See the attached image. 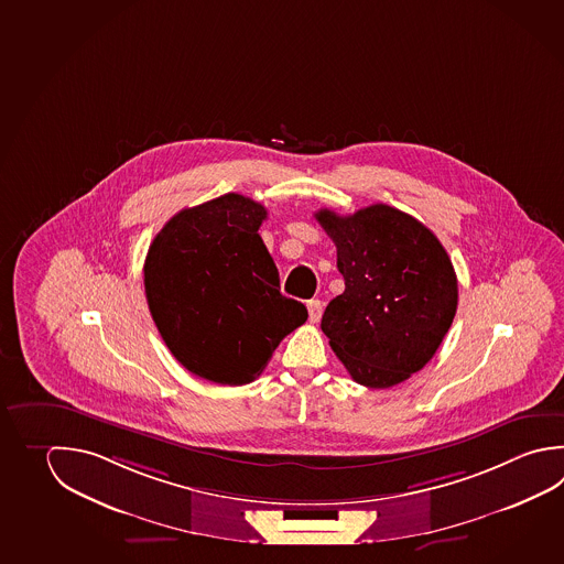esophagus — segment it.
<instances>
[{"instance_id": "34e87169", "label": "esophagus", "mask_w": 564, "mask_h": 564, "mask_svg": "<svg viewBox=\"0 0 564 564\" xmlns=\"http://www.w3.org/2000/svg\"><path fill=\"white\" fill-rule=\"evenodd\" d=\"M322 312H324V306H322L319 300H310L307 302V318H310L312 324H318L319 318H322Z\"/></svg>"}]
</instances>
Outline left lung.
Returning <instances> with one entry per match:
<instances>
[{
	"label": "left lung",
	"mask_w": 564,
	"mask_h": 564,
	"mask_svg": "<svg viewBox=\"0 0 564 564\" xmlns=\"http://www.w3.org/2000/svg\"><path fill=\"white\" fill-rule=\"evenodd\" d=\"M346 290L329 302L322 332L349 376L386 390L437 351L457 312V276L430 228L388 205L349 216L322 208Z\"/></svg>",
	"instance_id": "1"
}]
</instances>
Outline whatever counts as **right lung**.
Returning <instances> with one entry per match:
<instances>
[{
    "label": "right lung",
    "instance_id": "right-lung-1",
    "mask_svg": "<svg viewBox=\"0 0 564 564\" xmlns=\"http://www.w3.org/2000/svg\"><path fill=\"white\" fill-rule=\"evenodd\" d=\"M267 208L238 193L185 208L154 236L144 294L166 348L191 373L245 386L307 319L280 294L274 260L258 235Z\"/></svg>",
    "mask_w": 564,
    "mask_h": 564
}]
</instances>
